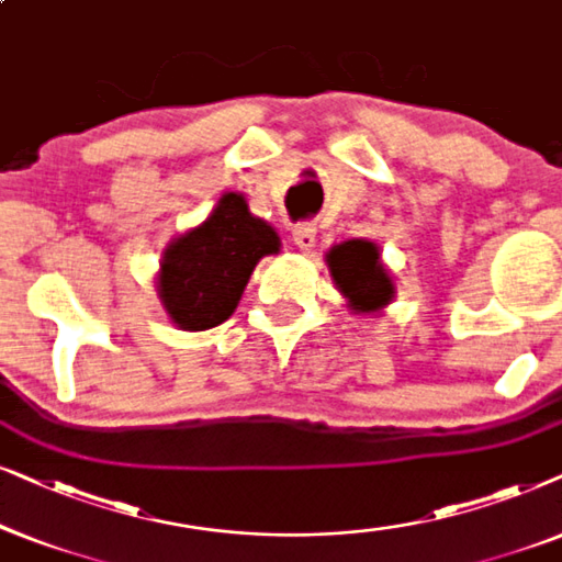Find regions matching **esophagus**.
I'll use <instances>...</instances> for the list:
<instances>
[{
  "label": "esophagus",
  "instance_id": "esophagus-1",
  "mask_svg": "<svg viewBox=\"0 0 562 562\" xmlns=\"http://www.w3.org/2000/svg\"><path fill=\"white\" fill-rule=\"evenodd\" d=\"M293 241L301 246V249H311L316 244V226L313 223H297L293 228Z\"/></svg>",
  "mask_w": 562,
  "mask_h": 562
}]
</instances>
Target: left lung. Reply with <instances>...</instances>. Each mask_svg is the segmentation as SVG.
<instances>
[{
    "instance_id": "8db88e82",
    "label": "left lung",
    "mask_w": 562,
    "mask_h": 562,
    "mask_svg": "<svg viewBox=\"0 0 562 562\" xmlns=\"http://www.w3.org/2000/svg\"><path fill=\"white\" fill-rule=\"evenodd\" d=\"M334 282L339 285L357 313L383 308L393 297V282L380 265L378 246L362 238H351L328 251Z\"/></svg>"
}]
</instances>
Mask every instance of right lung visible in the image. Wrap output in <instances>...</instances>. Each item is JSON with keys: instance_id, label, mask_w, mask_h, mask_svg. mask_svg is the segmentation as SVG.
<instances>
[{"instance_id": "right-lung-1", "label": "right lung", "mask_w": 562, "mask_h": 562, "mask_svg": "<svg viewBox=\"0 0 562 562\" xmlns=\"http://www.w3.org/2000/svg\"><path fill=\"white\" fill-rule=\"evenodd\" d=\"M280 251V238L254 218L241 194H223L203 226L179 236L161 261L159 295L177 326L205 331L236 311L257 261Z\"/></svg>"}]
</instances>
